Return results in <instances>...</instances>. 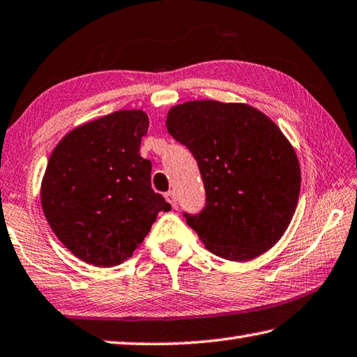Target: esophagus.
Returning a JSON list of instances; mask_svg holds the SVG:
<instances>
[{"label": "esophagus", "mask_w": 357, "mask_h": 357, "mask_svg": "<svg viewBox=\"0 0 357 357\" xmlns=\"http://www.w3.org/2000/svg\"><path fill=\"white\" fill-rule=\"evenodd\" d=\"M165 197H166V200H167V202H169V204H171V206H172V208H176V206H177L176 194H174V191H167V192L165 194Z\"/></svg>", "instance_id": "esophagus-1"}]
</instances>
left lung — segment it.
<instances>
[{
    "label": "left lung",
    "mask_w": 357,
    "mask_h": 357,
    "mask_svg": "<svg viewBox=\"0 0 357 357\" xmlns=\"http://www.w3.org/2000/svg\"><path fill=\"white\" fill-rule=\"evenodd\" d=\"M166 127L197 160L206 204L183 216L208 250L248 261L277 244L301 183L298 158L278 126L247 104L190 100L172 107Z\"/></svg>",
    "instance_id": "left-lung-1"
}]
</instances>
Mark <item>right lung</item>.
<instances>
[{"label":"right lung","instance_id":"add662e5","mask_svg":"<svg viewBox=\"0 0 357 357\" xmlns=\"http://www.w3.org/2000/svg\"><path fill=\"white\" fill-rule=\"evenodd\" d=\"M149 118L119 110L73 129L52 151L42 180V208L59 241L89 264L113 267L137 250L160 211L152 163L139 155Z\"/></svg>","mask_w":357,"mask_h":357}]
</instances>
